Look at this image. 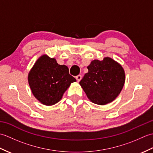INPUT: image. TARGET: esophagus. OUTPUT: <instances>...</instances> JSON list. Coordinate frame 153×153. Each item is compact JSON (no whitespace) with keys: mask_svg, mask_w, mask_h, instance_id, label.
Wrapping results in <instances>:
<instances>
[{"mask_svg":"<svg viewBox=\"0 0 153 153\" xmlns=\"http://www.w3.org/2000/svg\"><path fill=\"white\" fill-rule=\"evenodd\" d=\"M76 79H77V82H79L80 80L82 79V76H81V75H78V76H77L76 77Z\"/></svg>","mask_w":153,"mask_h":153,"instance_id":"34e87169","label":"esophagus"}]
</instances>
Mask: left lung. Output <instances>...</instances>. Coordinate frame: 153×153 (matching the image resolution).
<instances>
[{
	"label": "left lung",
	"mask_w": 153,
	"mask_h": 153,
	"mask_svg": "<svg viewBox=\"0 0 153 153\" xmlns=\"http://www.w3.org/2000/svg\"><path fill=\"white\" fill-rule=\"evenodd\" d=\"M79 84L92 102L105 105L113 101L123 88L125 72L119 63L111 58L105 57L101 61L93 60L87 66Z\"/></svg>",
	"instance_id": "left-lung-1"
}]
</instances>
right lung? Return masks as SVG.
<instances>
[{
  "mask_svg": "<svg viewBox=\"0 0 153 153\" xmlns=\"http://www.w3.org/2000/svg\"><path fill=\"white\" fill-rule=\"evenodd\" d=\"M76 79L68 68L57 63L55 58L43 55L36 61L28 74L32 93L39 101L50 106L59 102L70 84Z\"/></svg>",
  "mask_w": 153,
  "mask_h": 153,
  "instance_id": "add662e5",
  "label": "right lung"
}]
</instances>
